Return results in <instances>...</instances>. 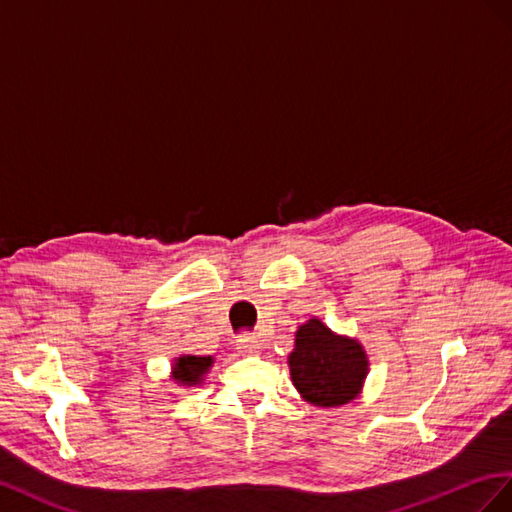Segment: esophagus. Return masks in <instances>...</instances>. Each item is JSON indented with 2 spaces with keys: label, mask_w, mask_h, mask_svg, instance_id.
Returning <instances> with one entry per match:
<instances>
[{
  "label": "esophagus",
  "mask_w": 512,
  "mask_h": 512,
  "mask_svg": "<svg viewBox=\"0 0 512 512\" xmlns=\"http://www.w3.org/2000/svg\"><path fill=\"white\" fill-rule=\"evenodd\" d=\"M236 345L242 354H257L261 349V343L257 341V337H253V334H240L236 339Z\"/></svg>",
  "instance_id": "34e87169"
}]
</instances>
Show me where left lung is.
Masks as SVG:
<instances>
[{
  "label": "left lung",
  "mask_w": 512,
  "mask_h": 512,
  "mask_svg": "<svg viewBox=\"0 0 512 512\" xmlns=\"http://www.w3.org/2000/svg\"><path fill=\"white\" fill-rule=\"evenodd\" d=\"M289 369L291 382L306 401L334 407L358 394L367 375V356L358 341L337 337L319 319H309L296 332Z\"/></svg>",
  "instance_id": "obj_1"
}]
</instances>
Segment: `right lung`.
Returning a JSON list of instances; mask_svg holds the SVG:
<instances>
[{"label": "right lung", "instance_id": "add662e5", "mask_svg": "<svg viewBox=\"0 0 512 512\" xmlns=\"http://www.w3.org/2000/svg\"><path fill=\"white\" fill-rule=\"evenodd\" d=\"M212 367L210 356H182L175 360L173 367V379L180 384H197L201 375Z\"/></svg>", "mask_w": 512, "mask_h": 512}]
</instances>
